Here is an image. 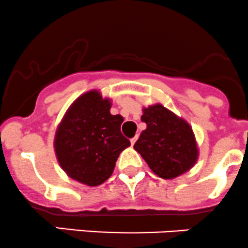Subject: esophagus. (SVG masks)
Segmentation results:
<instances>
[{"mask_svg": "<svg viewBox=\"0 0 248 248\" xmlns=\"http://www.w3.org/2000/svg\"><path fill=\"white\" fill-rule=\"evenodd\" d=\"M137 139H139V136H137V135H135V136L132 137L131 140H130V142H131V146H134V144H135V142L137 141Z\"/></svg>", "mask_w": 248, "mask_h": 248, "instance_id": "1", "label": "esophagus"}]
</instances>
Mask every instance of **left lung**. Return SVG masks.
<instances>
[{"label": "left lung", "instance_id": "8db88e82", "mask_svg": "<svg viewBox=\"0 0 248 248\" xmlns=\"http://www.w3.org/2000/svg\"><path fill=\"white\" fill-rule=\"evenodd\" d=\"M141 121L147 124L134 144L151 170L171 180L193 168L198 147L190 125L161 105L143 108Z\"/></svg>", "mask_w": 248, "mask_h": 248}]
</instances>
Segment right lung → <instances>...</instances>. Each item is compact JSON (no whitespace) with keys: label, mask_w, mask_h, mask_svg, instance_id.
I'll return each instance as SVG.
<instances>
[{"label":"right lung","mask_w":248,"mask_h":248,"mask_svg":"<svg viewBox=\"0 0 248 248\" xmlns=\"http://www.w3.org/2000/svg\"><path fill=\"white\" fill-rule=\"evenodd\" d=\"M97 90L78 97L66 112L54 140L56 158L73 180L95 187L108 180L130 141L121 132L123 117Z\"/></svg>","instance_id":"add662e5"}]
</instances>
